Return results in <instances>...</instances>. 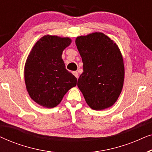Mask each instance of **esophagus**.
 <instances>
[{
  "label": "esophagus",
  "mask_w": 152,
  "mask_h": 152,
  "mask_svg": "<svg viewBox=\"0 0 152 152\" xmlns=\"http://www.w3.org/2000/svg\"><path fill=\"white\" fill-rule=\"evenodd\" d=\"M72 73H73V75L75 76V77L76 78H78L79 77V74H78V72H77V71H74L73 72H72Z\"/></svg>",
  "instance_id": "obj_1"
}]
</instances>
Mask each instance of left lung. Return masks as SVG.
I'll list each match as a JSON object with an SVG mask.
<instances>
[{"label":"left lung","mask_w":152,"mask_h":152,"mask_svg":"<svg viewBox=\"0 0 152 152\" xmlns=\"http://www.w3.org/2000/svg\"><path fill=\"white\" fill-rule=\"evenodd\" d=\"M83 62L77 86L92 109H107L117 101L124 84V66L119 48L102 32L77 37Z\"/></svg>","instance_id":"obj_1"}]
</instances>
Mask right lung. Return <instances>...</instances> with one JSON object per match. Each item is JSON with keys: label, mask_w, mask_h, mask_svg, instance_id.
Listing matches in <instances>:
<instances>
[{"label": "right lung", "mask_w": 152, "mask_h": 152, "mask_svg": "<svg viewBox=\"0 0 152 152\" xmlns=\"http://www.w3.org/2000/svg\"><path fill=\"white\" fill-rule=\"evenodd\" d=\"M70 43L68 37L45 35L35 43L27 58L24 70L27 91L43 107H55L68 91L76 86L77 78L66 69L61 58Z\"/></svg>", "instance_id": "right-lung-1"}]
</instances>
